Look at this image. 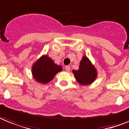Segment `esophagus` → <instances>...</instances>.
<instances>
[{
	"mask_svg": "<svg viewBox=\"0 0 129 129\" xmlns=\"http://www.w3.org/2000/svg\"><path fill=\"white\" fill-rule=\"evenodd\" d=\"M65 69H66V70L67 72H70V66H66L65 67Z\"/></svg>",
	"mask_w": 129,
	"mask_h": 129,
	"instance_id": "1",
	"label": "esophagus"
}]
</instances>
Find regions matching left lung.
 Wrapping results in <instances>:
<instances>
[{"label":"left lung","instance_id":"left-lung-1","mask_svg":"<svg viewBox=\"0 0 129 129\" xmlns=\"http://www.w3.org/2000/svg\"><path fill=\"white\" fill-rule=\"evenodd\" d=\"M75 79L81 85L91 84L97 77V71L86 55L83 56L79 70L73 71Z\"/></svg>","mask_w":129,"mask_h":129}]
</instances>
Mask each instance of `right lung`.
<instances>
[{
	"label": "right lung",
	"mask_w": 129,
	"mask_h": 129,
	"mask_svg": "<svg viewBox=\"0 0 129 129\" xmlns=\"http://www.w3.org/2000/svg\"><path fill=\"white\" fill-rule=\"evenodd\" d=\"M61 71L62 67L55 64L52 58L47 55L41 56L32 67L34 79L42 84H46L52 81L54 76Z\"/></svg>",
	"instance_id": "obj_1"
}]
</instances>
